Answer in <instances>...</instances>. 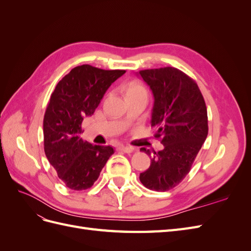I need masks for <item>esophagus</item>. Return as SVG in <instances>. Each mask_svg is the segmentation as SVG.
Masks as SVG:
<instances>
[{
  "mask_svg": "<svg viewBox=\"0 0 251 251\" xmlns=\"http://www.w3.org/2000/svg\"><path fill=\"white\" fill-rule=\"evenodd\" d=\"M118 150L124 151V153H126V154H130L132 153V151H134V148H131V147H125V146H119L118 147Z\"/></svg>",
  "mask_w": 251,
  "mask_h": 251,
  "instance_id": "obj_1",
  "label": "esophagus"
}]
</instances>
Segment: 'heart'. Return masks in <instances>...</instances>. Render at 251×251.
Instances as JSON below:
<instances>
[{
  "instance_id": "heart-1",
  "label": "heart",
  "mask_w": 251,
  "mask_h": 251,
  "mask_svg": "<svg viewBox=\"0 0 251 251\" xmlns=\"http://www.w3.org/2000/svg\"><path fill=\"white\" fill-rule=\"evenodd\" d=\"M126 91V94H133V93L142 92V91H146V90H144V88L140 85V83L136 82V81H132L128 83Z\"/></svg>"
}]
</instances>
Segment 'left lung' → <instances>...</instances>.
I'll return each instance as SVG.
<instances>
[{"instance_id":"obj_1","label":"left lung","mask_w":251,"mask_h":251,"mask_svg":"<svg viewBox=\"0 0 251 251\" xmlns=\"http://www.w3.org/2000/svg\"><path fill=\"white\" fill-rule=\"evenodd\" d=\"M139 75L153 93L151 126L163 144L139 179L151 191L166 192L185 178L207 137L206 105L196 81L176 68L142 70ZM140 151L151 156L150 150Z\"/></svg>"}]
</instances>
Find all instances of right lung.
<instances>
[{
  "label": "right lung",
  "instance_id": "1",
  "mask_svg": "<svg viewBox=\"0 0 251 251\" xmlns=\"http://www.w3.org/2000/svg\"><path fill=\"white\" fill-rule=\"evenodd\" d=\"M125 70L75 67L56 85L44 116V150L63 183L74 191L90 188L114 154L112 147L83 141L81 124L92 116L112 83Z\"/></svg>",
  "mask_w": 251,
  "mask_h": 251
}]
</instances>
